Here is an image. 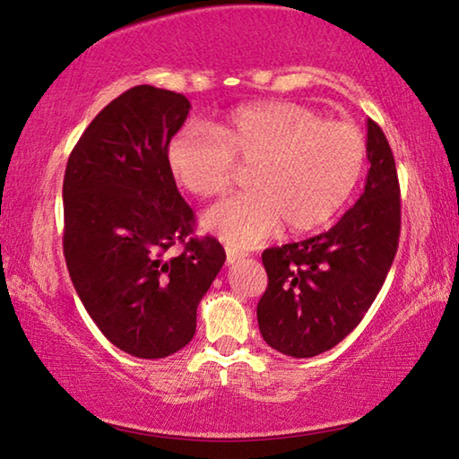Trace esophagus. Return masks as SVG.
Listing matches in <instances>:
<instances>
[{
    "label": "esophagus",
    "instance_id": "1",
    "mask_svg": "<svg viewBox=\"0 0 459 459\" xmlns=\"http://www.w3.org/2000/svg\"><path fill=\"white\" fill-rule=\"evenodd\" d=\"M243 257H245L243 251H237V248L227 247V263H229V265H232V263H237L238 259H243Z\"/></svg>",
    "mask_w": 459,
    "mask_h": 459
}]
</instances>
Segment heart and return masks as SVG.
Wrapping results in <instances>:
<instances>
[{"label": "heart", "mask_w": 459, "mask_h": 459, "mask_svg": "<svg viewBox=\"0 0 459 459\" xmlns=\"http://www.w3.org/2000/svg\"><path fill=\"white\" fill-rule=\"evenodd\" d=\"M367 143L344 121L290 100L238 107L211 126L169 139L168 169L198 198L227 192L251 166L253 188L206 212L204 227L232 247H255L281 227L309 232L338 214L360 180Z\"/></svg>", "instance_id": "heart-1"}]
</instances>
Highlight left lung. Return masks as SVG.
<instances>
[{
	"instance_id": "1",
	"label": "left lung",
	"mask_w": 459,
	"mask_h": 459,
	"mask_svg": "<svg viewBox=\"0 0 459 459\" xmlns=\"http://www.w3.org/2000/svg\"><path fill=\"white\" fill-rule=\"evenodd\" d=\"M370 169L356 204L322 235L263 251L269 283L257 306L263 340L309 359L344 340L375 301L397 255L401 190L394 158L367 121Z\"/></svg>"
}]
</instances>
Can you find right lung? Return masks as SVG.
Segmentation results:
<instances>
[{"mask_svg": "<svg viewBox=\"0 0 459 459\" xmlns=\"http://www.w3.org/2000/svg\"><path fill=\"white\" fill-rule=\"evenodd\" d=\"M190 100L139 84L111 100L68 158L65 259L105 338L137 359H166L196 332V309L224 265L214 237L190 238L194 212L166 150ZM183 251L171 255V248Z\"/></svg>", "mask_w": 459, "mask_h": 459, "instance_id": "obj_1", "label": "right lung"}]
</instances>
